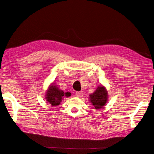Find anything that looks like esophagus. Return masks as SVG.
Masks as SVG:
<instances>
[{
    "mask_svg": "<svg viewBox=\"0 0 154 154\" xmlns=\"http://www.w3.org/2000/svg\"><path fill=\"white\" fill-rule=\"evenodd\" d=\"M75 94H76V97H82V96H83V92H82V91L76 92Z\"/></svg>",
    "mask_w": 154,
    "mask_h": 154,
    "instance_id": "obj_1",
    "label": "esophagus"
}]
</instances>
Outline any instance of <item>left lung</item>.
Segmentation results:
<instances>
[{
  "mask_svg": "<svg viewBox=\"0 0 154 154\" xmlns=\"http://www.w3.org/2000/svg\"><path fill=\"white\" fill-rule=\"evenodd\" d=\"M89 101L96 109L102 108L108 100V93L104 86L97 87L94 92L90 94Z\"/></svg>",
  "mask_w": 154,
  "mask_h": 154,
  "instance_id": "1",
  "label": "left lung"
}]
</instances>
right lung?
Segmentation results:
<instances>
[{
  "label": "right lung",
  "instance_id": "obj_1",
  "mask_svg": "<svg viewBox=\"0 0 154 154\" xmlns=\"http://www.w3.org/2000/svg\"><path fill=\"white\" fill-rule=\"evenodd\" d=\"M71 96V94L69 92H64L63 91L59 89L58 87L54 83H52L46 92L45 99L47 101V103H49L54 107L60 104L63 96L68 97Z\"/></svg>",
  "mask_w": 154,
  "mask_h": 154
}]
</instances>
